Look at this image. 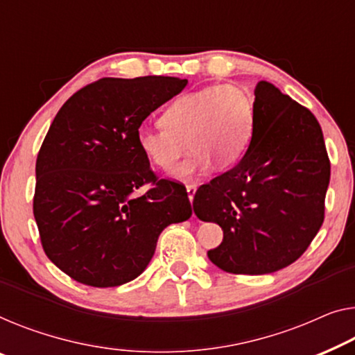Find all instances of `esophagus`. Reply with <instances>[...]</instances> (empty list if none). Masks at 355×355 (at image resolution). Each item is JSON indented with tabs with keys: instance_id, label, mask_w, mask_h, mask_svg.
I'll list each match as a JSON object with an SVG mask.
<instances>
[{
	"instance_id": "esophagus-1",
	"label": "esophagus",
	"mask_w": 355,
	"mask_h": 355,
	"mask_svg": "<svg viewBox=\"0 0 355 355\" xmlns=\"http://www.w3.org/2000/svg\"><path fill=\"white\" fill-rule=\"evenodd\" d=\"M196 189H198V187H196V184H187V193H188L189 202H193L194 194H196Z\"/></svg>"
}]
</instances>
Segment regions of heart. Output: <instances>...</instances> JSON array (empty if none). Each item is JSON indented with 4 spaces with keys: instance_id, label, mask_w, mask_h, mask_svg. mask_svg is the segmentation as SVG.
<instances>
[{
    "instance_id": "obj_1",
    "label": "heart",
    "mask_w": 355,
    "mask_h": 355,
    "mask_svg": "<svg viewBox=\"0 0 355 355\" xmlns=\"http://www.w3.org/2000/svg\"><path fill=\"white\" fill-rule=\"evenodd\" d=\"M162 125H140L139 150L156 167L168 171L187 151L191 156L171 173L191 180L207 173L214 162L226 168L244 157L255 132V105L244 89L234 84L209 86L184 94L168 105Z\"/></svg>"
}]
</instances>
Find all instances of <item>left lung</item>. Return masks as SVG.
Listing matches in <instances>:
<instances>
[{
	"instance_id": "8db88e82",
	"label": "left lung",
	"mask_w": 355,
	"mask_h": 355,
	"mask_svg": "<svg viewBox=\"0 0 355 355\" xmlns=\"http://www.w3.org/2000/svg\"><path fill=\"white\" fill-rule=\"evenodd\" d=\"M255 132L236 167L202 184L193 209L223 230L209 260L232 274L276 272L324 223L330 161L314 114L268 81L255 87Z\"/></svg>"
}]
</instances>
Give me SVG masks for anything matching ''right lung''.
<instances>
[{"label":"right lung","instance_id":"right-lung-1","mask_svg":"<svg viewBox=\"0 0 355 355\" xmlns=\"http://www.w3.org/2000/svg\"><path fill=\"white\" fill-rule=\"evenodd\" d=\"M188 79L103 78L63 103L36 159L33 215L46 255L76 282L118 287L139 277L157 237L191 216L182 184L157 180L137 129ZM145 182L153 188L141 196Z\"/></svg>","mask_w":355,"mask_h":355}]
</instances>
